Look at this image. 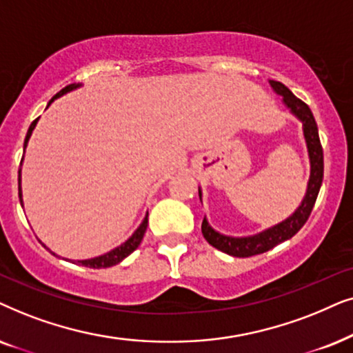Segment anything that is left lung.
I'll use <instances>...</instances> for the list:
<instances>
[{"label": "left lung", "mask_w": 353, "mask_h": 353, "mask_svg": "<svg viewBox=\"0 0 353 353\" xmlns=\"http://www.w3.org/2000/svg\"><path fill=\"white\" fill-rule=\"evenodd\" d=\"M272 90L278 95L283 97L284 105L289 108L290 112L297 117L299 121H302L303 125V137L305 143H307L308 150V158H310V179L307 185V194H305L302 203L288 219H284L283 223L272 225V228L266 229V231L258 232L255 236L248 237H231L224 236L214 231L213 228L208 224L206 218H203L201 223V232L203 237L210 245H213L218 250L228 253V255L239 256V258H247L253 255H260L271 248H274L278 243L288 241V239L294 237L300 229L303 228V224L307 223L310 213H312L314 201L321 189L323 182V171H324V163H323V147L319 142L318 135V125L314 121L313 112L310 110L307 103L299 100L292 92L289 90L284 83L278 81H270ZM199 195L201 200V190L199 189Z\"/></svg>", "instance_id": "8db88e82"}]
</instances>
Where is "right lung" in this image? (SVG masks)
<instances>
[{"mask_svg":"<svg viewBox=\"0 0 353 353\" xmlns=\"http://www.w3.org/2000/svg\"><path fill=\"white\" fill-rule=\"evenodd\" d=\"M81 85H82V83H70V85L64 87L63 90L58 92L53 98H51L50 103H48V106L51 105V103H53V101L56 100V98L63 97L64 93L72 92V90H75V88H79ZM48 106H46V108H48ZM37 122H39V117H37V119H35L34 122H32L30 128H29V130H27L26 140H23V152H26V147H27V143H29V139H30L32 132H34V129H35ZM19 200H21V205H22L21 169H19ZM22 206H23V205H22ZM147 225H148V213H147V216H145V218H143L142 224H140L139 228H137V231H135V232L132 234V236H130V237L128 239V241H125L124 243H121L119 247L112 248L111 252L105 253V255H100V256L90 258V260H77V263H79V265L87 266V268H95V270H100V268H110V266H114V265H117V263H121L122 260H124L125 256H129L130 253H132V252L135 250V248H137V247L140 245V242H142V239H143V236H145V231H147ZM53 255H54V253H53Z\"/></svg>","mask_w":353,"mask_h":353,"instance_id":"add662e5","label":"right lung"}]
</instances>
